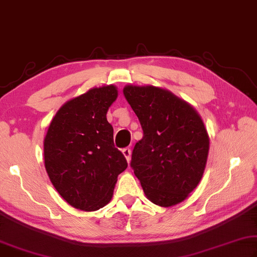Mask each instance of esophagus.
<instances>
[{"label":"esophagus","instance_id":"1","mask_svg":"<svg viewBox=\"0 0 257 257\" xmlns=\"http://www.w3.org/2000/svg\"><path fill=\"white\" fill-rule=\"evenodd\" d=\"M121 152H123V155L126 158V160L127 161L131 160V149H130V148H124V149L121 150Z\"/></svg>","mask_w":257,"mask_h":257}]
</instances>
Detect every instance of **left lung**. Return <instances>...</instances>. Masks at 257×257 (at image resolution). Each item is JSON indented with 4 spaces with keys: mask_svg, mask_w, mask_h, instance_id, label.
Wrapping results in <instances>:
<instances>
[{
    "mask_svg": "<svg viewBox=\"0 0 257 257\" xmlns=\"http://www.w3.org/2000/svg\"><path fill=\"white\" fill-rule=\"evenodd\" d=\"M123 92L143 130L131 160L143 192L157 205L181 203L200 183L208 160L203 120L168 90L126 85Z\"/></svg>",
    "mask_w": 257,
    "mask_h": 257,
    "instance_id": "left-lung-1",
    "label": "left lung"
}]
</instances>
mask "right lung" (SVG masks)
Masks as SVG:
<instances>
[{
  "mask_svg": "<svg viewBox=\"0 0 257 257\" xmlns=\"http://www.w3.org/2000/svg\"><path fill=\"white\" fill-rule=\"evenodd\" d=\"M116 98L112 84L90 89L65 102L49 124L44 140L45 168L58 194L75 209L105 206L117 176L127 168L106 117Z\"/></svg>",
  "mask_w": 257,
  "mask_h": 257,
  "instance_id": "1",
  "label": "right lung"
}]
</instances>
